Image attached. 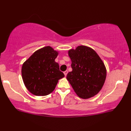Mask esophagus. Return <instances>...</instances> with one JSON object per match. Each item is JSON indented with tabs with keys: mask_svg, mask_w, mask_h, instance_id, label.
<instances>
[{
	"mask_svg": "<svg viewBox=\"0 0 131 131\" xmlns=\"http://www.w3.org/2000/svg\"><path fill=\"white\" fill-rule=\"evenodd\" d=\"M68 71H67V70H66V71H64V72H63L64 74H65V76H66V75H67V73H68Z\"/></svg>",
	"mask_w": 131,
	"mask_h": 131,
	"instance_id": "1",
	"label": "esophagus"
}]
</instances>
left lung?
<instances>
[{"label": "left lung", "instance_id": "1", "mask_svg": "<svg viewBox=\"0 0 131 131\" xmlns=\"http://www.w3.org/2000/svg\"><path fill=\"white\" fill-rule=\"evenodd\" d=\"M72 71L66 79L73 90L82 99L94 96L102 89L106 77L104 64L91 48L80 46L68 51Z\"/></svg>", "mask_w": 131, "mask_h": 131}]
</instances>
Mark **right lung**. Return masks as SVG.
I'll return each mask as SVG.
<instances>
[{
    "label": "right lung",
    "mask_w": 131,
    "mask_h": 131,
    "mask_svg": "<svg viewBox=\"0 0 131 131\" xmlns=\"http://www.w3.org/2000/svg\"><path fill=\"white\" fill-rule=\"evenodd\" d=\"M58 53L47 46L33 53L22 67V77L26 88L32 94L44 96L53 92L59 80L65 77L54 61Z\"/></svg>",
    "instance_id": "right-lung-1"
}]
</instances>
